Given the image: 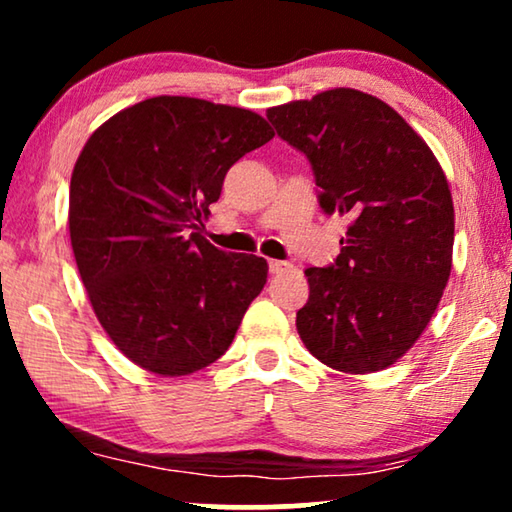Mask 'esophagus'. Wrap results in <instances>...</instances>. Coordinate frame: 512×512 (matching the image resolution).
I'll list each match as a JSON object with an SVG mask.
<instances>
[{
  "label": "esophagus",
  "instance_id": "esophagus-1",
  "mask_svg": "<svg viewBox=\"0 0 512 512\" xmlns=\"http://www.w3.org/2000/svg\"><path fill=\"white\" fill-rule=\"evenodd\" d=\"M286 270H291V263H286V261H270V272H272V275H282V272H286Z\"/></svg>",
  "mask_w": 512,
  "mask_h": 512
}]
</instances>
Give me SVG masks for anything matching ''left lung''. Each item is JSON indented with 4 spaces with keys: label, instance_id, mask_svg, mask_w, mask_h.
I'll return each mask as SVG.
<instances>
[{
    "label": "left lung",
    "instance_id": "8db88e82",
    "mask_svg": "<svg viewBox=\"0 0 512 512\" xmlns=\"http://www.w3.org/2000/svg\"><path fill=\"white\" fill-rule=\"evenodd\" d=\"M277 135L310 158L319 205L349 221L331 268H307L300 340L328 368H389L419 340L452 270L454 205L443 167L377 97L333 88L268 109Z\"/></svg>",
    "mask_w": 512,
    "mask_h": 512
}]
</instances>
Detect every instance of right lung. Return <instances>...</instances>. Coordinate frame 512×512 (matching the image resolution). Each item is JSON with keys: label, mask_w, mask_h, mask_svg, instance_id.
I'll return each instance as SVG.
<instances>
[{"label": "right lung", "mask_w": 512, "mask_h": 512, "mask_svg": "<svg viewBox=\"0 0 512 512\" xmlns=\"http://www.w3.org/2000/svg\"><path fill=\"white\" fill-rule=\"evenodd\" d=\"M275 137L263 116L160 95L118 111L79 153L69 237L111 342L149 373L191 375L233 342L268 261L202 237L230 165Z\"/></svg>", "instance_id": "1"}]
</instances>
